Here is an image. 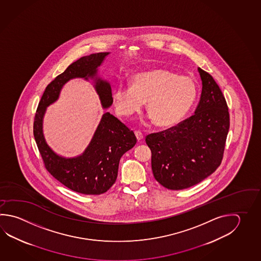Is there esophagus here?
Listing matches in <instances>:
<instances>
[{"label": "esophagus", "mask_w": 261, "mask_h": 261, "mask_svg": "<svg viewBox=\"0 0 261 261\" xmlns=\"http://www.w3.org/2000/svg\"><path fill=\"white\" fill-rule=\"evenodd\" d=\"M135 135H136V137H137L138 141H142L143 140V134H142L141 132H139V130H135Z\"/></svg>", "instance_id": "esophagus-1"}]
</instances>
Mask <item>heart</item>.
Here are the masks:
<instances>
[{
    "label": "heart",
    "instance_id": "heart-1",
    "mask_svg": "<svg viewBox=\"0 0 261 261\" xmlns=\"http://www.w3.org/2000/svg\"><path fill=\"white\" fill-rule=\"evenodd\" d=\"M197 97L194 81L164 68H154L130 77V86H118L112 90L116 111L132 117L146 101L149 117L160 127L178 123L190 111Z\"/></svg>",
    "mask_w": 261,
    "mask_h": 261
}]
</instances>
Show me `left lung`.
<instances>
[{
	"instance_id": "8db88e82",
	"label": "left lung",
	"mask_w": 261,
	"mask_h": 261,
	"mask_svg": "<svg viewBox=\"0 0 261 261\" xmlns=\"http://www.w3.org/2000/svg\"><path fill=\"white\" fill-rule=\"evenodd\" d=\"M202 90L194 114L175 127L146 136L154 178L168 190L188 189L212 175L223 160L230 119L213 76L198 68Z\"/></svg>"
}]
</instances>
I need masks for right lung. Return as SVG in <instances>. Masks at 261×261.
Listing matches in <instances>:
<instances>
[{
  "instance_id": "1",
  "label": "right lung",
  "mask_w": 261,
  "mask_h": 261,
  "mask_svg": "<svg viewBox=\"0 0 261 261\" xmlns=\"http://www.w3.org/2000/svg\"><path fill=\"white\" fill-rule=\"evenodd\" d=\"M109 54L95 53L71 63L46 87L35 115L34 137L46 169L68 189L82 194H103L113 186L120 158L137 142L134 133L112 114L106 112L85 152L66 158L47 145L43 134V118L47 107L57 101L63 86L74 78L93 79L103 109H109L113 103L111 86L97 76L98 67Z\"/></svg>"
}]
</instances>
